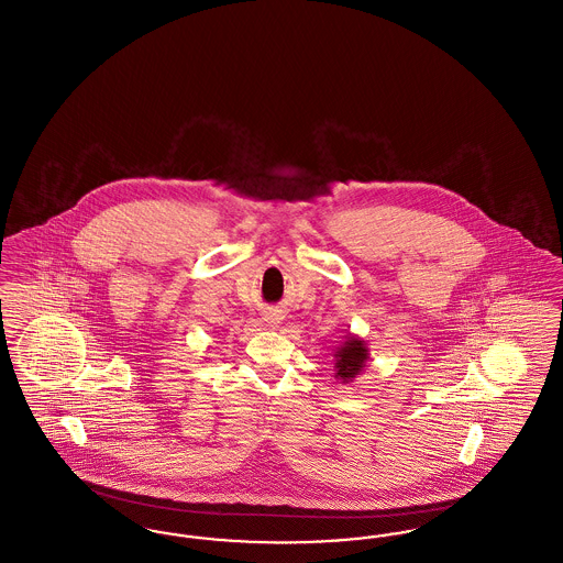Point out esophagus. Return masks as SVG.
<instances>
[{"label":"esophagus","mask_w":563,"mask_h":563,"mask_svg":"<svg viewBox=\"0 0 563 563\" xmlns=\"http://www.w3.org/2000/svg\"><path fill=\"white\" fill-rule=\"evenodd\" d=\"M280 321H283V317H280L276 310L266 314V322H268L269 327H276V324H278Z\"/></svg>","instance_id":"obj_1"}]
</instances>
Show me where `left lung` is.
Listing matches in <instances>:
<instances>
[{"label":"left lung","instance_id":"obj_1","mask_svg":"<svg viewBox=\"0 0 563 563\" xmlns=\"http://www.w3.org/2000/svg\"><path fill=\"white\" fill-rule=\"evenodd\" d=\"M367 358H369L367 344L356 335H349L342 349L335 352V377L342 379V384H349L363 372Z\"/></svg>","mask_w":563,"mask_h":563}]
</instances>
